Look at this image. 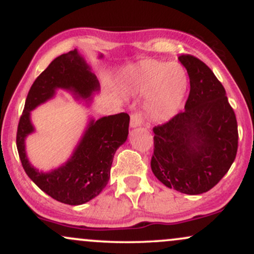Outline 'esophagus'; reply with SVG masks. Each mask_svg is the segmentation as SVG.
Returning <instances> with one entry per match:
<instances>
[{
  "mask_svg": "<svg viewBox=\"0 0 254 254\" xmlns=\"http://www.w3.org/2000/svg\"><path fill=\"white\" fill-rule=\"evenodd\" d=\"M143 116H142L141 112H136V113H132L130 117V127H141L142 124H143Z\"/></svg>",
  "mask_w": 254,
  "mask_h": 254,
  "instance_id": "1",
  "label": "esophagus"
}]
</instances>
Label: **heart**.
Segmentation results:
<instances>
[{"instance_id": "heart-1", "label": "heart", "mask_w": 254, "mask_h": 254, "mask_svg": "<svg viewBox=\"0 0 254 254\" xmlns=\"http://www.w3.org/2000/svg\"><path fill=\"white\" fill-rule=\"evenodd\" d=\"M121 81L123 89L148 95L150 113L159 119L168 118L177 112L188 88V76L180 64L153 60L127 68Z\"/></svg>"}]
</instances>
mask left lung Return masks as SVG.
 <instances>
[{"label":"left lung","instance_id":"left-lung-1","mask_svg":"<svg viewBox=\"0 0 254 254\" xmlns=\"http://www.w3.org/2000/svg\"><path fill=\"white\" fill-rule=\"evenodd\" d=\"M190 77L185 111L154 131L151 171L164 185L186 194L209 191L238 151V123L222 83L191 55L179 56Z\"/></svg>","mask_w":254,"mask_h":254}]
</instances>
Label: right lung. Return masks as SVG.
I'll use <instances>...</instances> for the list:
<instances>
[{"label": "right lung", "instance_id": "1", "mask_svg": "<svg viewBox=\"0 0 254 254\" xmlns=\"http://www.w3.org/2000/svg\"><path fill=\"white\" fill-rule=\"evenodd\" d=\"M99 81L76 49L55 58L32 84L16 132V147L22 167L31 180L46 194L69 205H80L97 197L110 179L116 150L127 141V113L90 119L70 159L51 172H42L28 161L25 139L34 131L31 111L51 99L56 89H65L76 98L88 99L98 92Z\"/></svg>", "mask_w": 254, "mask_h": 254}]
</instances>
